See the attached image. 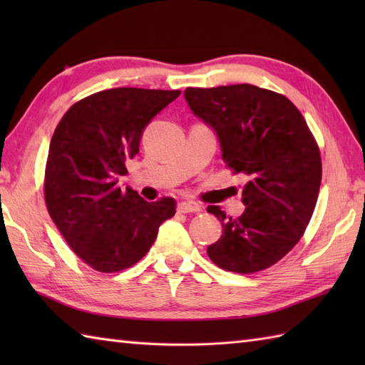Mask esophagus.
Returning <instances> with one entry per match:
<instances>
[{
	"label": "esophagus",
	"mask_w": 365,
	"mask_h": 365,
	"mask_svg": "<svg viewBox=\"0 0 365 365\" xmlns=\"http://www.w3.org/2000/svg\"><path fill=\"white\" fill-rule=\"evenodd\" d=\"M178 213H199L200 210H202V207H200L199 204L196 202H180L177 207Z\"/></svg>",
	"instance_id": "esophagus-1"
}]
</instances>
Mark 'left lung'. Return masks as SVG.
<instances>
[{"mask_svg": "<svg viewBox=\"0 0 365 365\" xmlns=\"http://www.w3.org/2000/svg\"><path fill=\"white\" fill-rule=\"evenodd\" d=\"M183 96L216 133L222 161L247 180L240 218L207 208L222 224L208 257L240 274L274 265L299 242L320 191L322 158L304 118L287 97L252 84L188 88Z\"/></svg>", "mask_w": 365, "mask_h": 365, "instance_id": "8db88e82", "label": "left lung"}]
</instances>
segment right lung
<instances>
[{
    "mask_svg": "<svg viewBox=\"0 0 365 365\" xmlns=\"http://www.w3.org/2000/svg\"><path fill=\"white\" fill-rule=\"evenodd\" d=\"M180 91L115 88L68 110L54 130L45 169L51 220L78 257L102 273L125 269L150 250L175 200L147 202L120 187L144 128Z\"/></svg>",
    "mask_w": 365,
    "mask_h": 365,
    "instance_id": "1",
    "label": "right lung"
}]
</instances>
